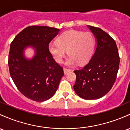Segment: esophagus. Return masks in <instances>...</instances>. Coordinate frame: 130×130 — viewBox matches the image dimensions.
Here are the masks:
<instances>
[{
  "mask_svg": "<svg viewBox=\"0 0 130 130\" xmlns=\"http://www.w3.org/2000/svg\"><path fill=\"white\" fill-rule=\"evenodd\" d=\"M71 71H72V70H70V69H68V68H63V72L65 74L68 73V72H71Z\"/></svg>",
  "mask_w": 130,
  "mask_h": 130,
  "instance_id": "obj_1",
  "label": "esophagus"
}]
</instances>
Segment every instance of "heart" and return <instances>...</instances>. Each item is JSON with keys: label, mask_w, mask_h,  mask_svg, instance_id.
<instances>
[{"label": "heart", "mask_w": 130, "mask_h": 130, "mask_svg": "<svg viewBox=\"0 0 130 130\" xmlns=\"http://www.w3.org/2000/svg\"><path fill=\"white\" fill-rule=\"evenodd\" d=\"M95 45L94 36L89 32L70 30L58 36L57 42L49 45V51L57 62H62L67 51L69 55L67 65L86 63L91 57Z\"/></svg>", "instance_id": "1"}]
</instances>
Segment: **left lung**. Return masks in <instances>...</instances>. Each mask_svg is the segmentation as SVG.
Instances as JSON below:
<instances>
[{"instance_id":"left-lung-1","label":"left lung","mask_w":130,"mask_h":130,"mask_svg":"<svg viewBox=\"0 0 130 130\" xmlns=\"http://www.w3.org/2000/svg\"><path fill=\"white\" fill-rule=\"evenodd\" d=\"M96 39L97 46L90 61L81 69L74 71L76 82L73 89L86 100L98 99L113 86L119 68L120 57L113 38L102 29L87 26Z\"/></svg>"}]
</instances>
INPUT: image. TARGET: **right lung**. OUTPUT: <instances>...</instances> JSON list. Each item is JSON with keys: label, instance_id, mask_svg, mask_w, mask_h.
I'll return each instance as SVG.
<instances>
[{"label": "right lung", "instance_id": "1", "mask_svg": "<svg viewBox=\"0 0 130 130\" xmlns=\"http://www.w3.org/2000/svg\"><path fill=\"white\" fill-rule=\"evenodd\" d=\"M60 29L45 26H31L16 36L10 47L8 65L17 88L28 99L42 102L52 98L64 75L63 70L50 54L49 44ZM31 46L35 55L26 59L24 49Z\"/></svg>", "mask_w": 130, "mask_h": 130}]
</instances>
